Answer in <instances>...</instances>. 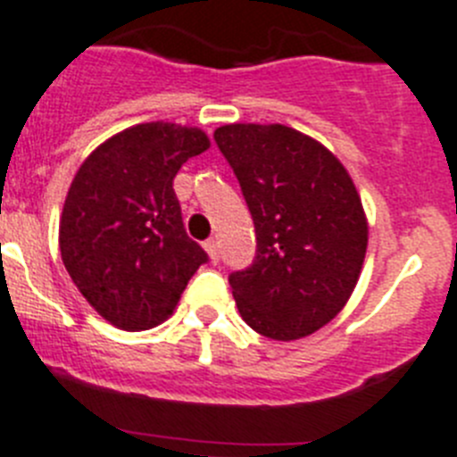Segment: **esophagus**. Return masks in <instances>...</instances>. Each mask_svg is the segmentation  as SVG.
<instances>
[{"label":"esophagus","instance_id":"34e87169","mask_svg":"<svg viewBox=\"0 0 457 457\" xmlns=\"http://www.w3.org/2000/svg\"><path fill=\"white\" fill-rule=\"evenodd\" d=\"M204 251L209 253L212 262H218V255H220V251H218V241L216 239H206L204 241Z\"/></svg>","mask_w":457,"mask_h":457}]
</instances>
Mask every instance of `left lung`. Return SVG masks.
<instances>
[{"mask_svg": "<svg viewBox=\"0 0 457 457\" xmlns=\"http://www.w3.org/2000/svg\"><path fill=\"white\" fill-rule=\"evenodd\" d=\"M255 223L257 253L229 276L244 322L299 340L343 311L361 276L368 220L356 186L327 146L283 124L213 133Z\"/></svg>", "mask_w": 457, "mask_h": 457, "instance_id": "obj_1", "label": "left lung"}]
</instances>
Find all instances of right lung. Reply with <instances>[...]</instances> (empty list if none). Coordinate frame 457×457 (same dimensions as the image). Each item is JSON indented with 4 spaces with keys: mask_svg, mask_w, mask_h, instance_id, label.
<instances>
[{
    "mask_svg": "<svg viewBox=\"0 0 457 457\" xmlns=\"http://www.w3.org/2000/svg\"><path fill=\"white\" fill-rule=\"evenodd\" d=\"M200 129L152 121L112 135L75 174L59 220L63 267L89 305L124 331L174 312L209 260L190 239L172 181L209 149Z\"/></svg>",
    "mask_w": 457,
    "mask_h": 457,
    "instance_id": "add662e5",
    "label": "right lung"
}]
</instances>
